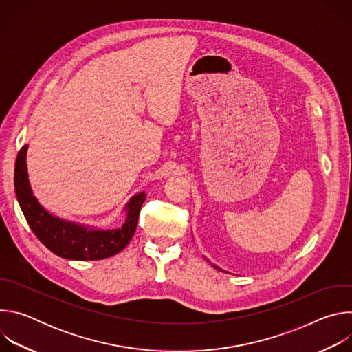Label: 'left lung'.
<instances>
[{
	"mask_svg": "<svg viewBox=\"0 0 352 352\" xmlns=\"http://www.w3.org/2000/svg\"><path fill=\"white\" fill-rule=\"evenodd\" d=\"M213 267H216V269H219V270H221V269H220V267H217V266H216V265H213Z\"/></svg>",
	"mask_w": 352,
	"mask_h": 352,
	"instance_id": "left-lung-1",
	"label": "left lung"
}]
</instances>
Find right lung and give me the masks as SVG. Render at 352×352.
Wrapping results in <instances>:
<instances>
[{"label":"right lung","instance_id":"1","mask_svg":"<svg viewBox=\"0 0 352 352\" xmlns=\"http://www.w3.org/2000/svg\"><path fill=\"white\" fill-rule=\"evenodd\" d=\"M28 144L18 153L15 163V193L23 216L40 242L60 258L69 261H100L117 255L132 239L144 192L133 195L124 208L125 221L118 228L106 230L60 219L47 212L33 195L26 155Z\"/></svg>","mask_w":352,"mask_h":352}]
</instances>
